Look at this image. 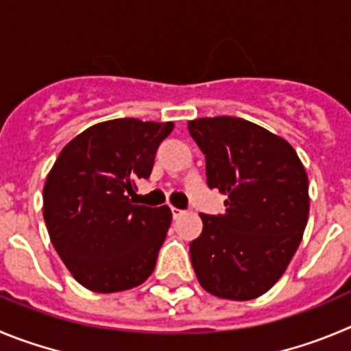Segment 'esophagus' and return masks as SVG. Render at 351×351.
<instances>
[{
  "instance_id": "esophagus-1",
  "label": "esophagus",
  "mask_w": 351,
  "mask_h": 351,
  "mask_svg": "<svg viewBox=\"0 0 351 351\" xmlns=\"http://www.w3.org/2000/svg\"><path fill=\"white\" fill-rule=\"evenodd\" d=\"M171 215H173V219H180V217H182V215H183V210L171 206Z\"/></svg>"
}]
</instances>
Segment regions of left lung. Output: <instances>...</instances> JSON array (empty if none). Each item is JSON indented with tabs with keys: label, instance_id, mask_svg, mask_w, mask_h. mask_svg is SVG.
I'll return each mask as SVG.
<instances>
[{
	"label": "left lung",
	"instance_id": "8db88e82",
	"mask_svg": "<svg viewBox=\"0 0 351 351\" xmlns=\"http://www.w3.org/2000/svg\"><path fill=\"white\" fill-rule=\"evenodd\" d=\"M206 159L210 189L227 194L226 213H201L191 261L204 290L222 299L262 295L285 273L309 213L308 176L283 138L238 117L187 124Z\"/></svg>",
	"mask_w": 351,
	"mask_h": 351
}]
</instances>
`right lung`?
<instances>
[{
  "mask_svg": "<svg viewBox=\"0 0 351 351\" xmlns=\"http://www.w3.org/2000/svg\"><path fill=\"white\" fill-rule=\"evenodd\" d=\"M173 122L115 119L69 141L47 176L43 219L50 241L80 285L99 293L138 287L152 274L166 232L168 206L134 204Z\"/></svg>",
  "mask_w": 351,
  "mask_h": 351,
  "instance_id": "right-lung-1",
  "label": "right lung"
}]
</instances>
